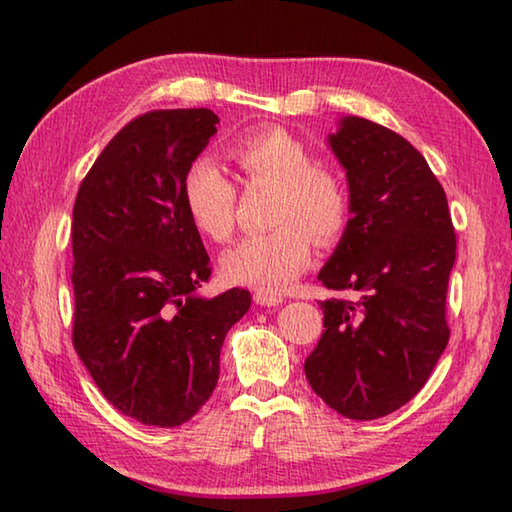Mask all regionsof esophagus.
<instances>
[{"instance_id": "34e87169", "label": "esophagus", "mask_w": 512, "mask_h": 512, "mask_svg": "<svg viewBox=\"0 0 512 512\" xmlns=\"http://www.w3.org/2000/svg\"><path fill=\"white\" fill-rule=\"evenodd\" d=\"M255 302L259 307H277L282 305V296L280 293H271V291H255Z\"/></svg>"}]
</instances>
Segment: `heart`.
I'll use <instances>...</instances> for the list:
<instances>
[{"mask_svg":"<svg viewBox=\"0 0 512 512\" xmlns=\"http://www.w3.org/2000/svg\"><path fill=\"white\" fill-rule=\"evenodd\" d=\"M228 155L248 183L275 187L271 221L275 228L241 239L221 259L230 282L259 291H282L305 271L316 244H334L350 216L343 183L316 169L307 146L282 128L239 137ZM237 189L210 160L196 162L185 180V207L196 230L212 241L230 239L235 230Z\"/></svg>","mask_w":512,"mask_h":512,"instance_id":"obj_1","label":"heart"}]
</instances>
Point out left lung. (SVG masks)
Returning a JSON list of instances; mask_svg holds the SVG:
<instances>
[{
  "instance_id": "8db88e82",
  "label": "left lung",
  "mask_w": 512,
  "mask_h": 512,
  "mask_svg": "<svg viewBox=\"0 0 512 512\" xmlns=\"http://www.w3.org/2000/svg\"><path fill=\"white\" fill-rule=\"evenodd\" d=\"M327 146L348 180L350 219L318 280L354 300L320 302L325 332L305 375L329 409L377 420L427 384L447 348L456 235L443 185L402 135L348 115Z\"/></svg>"
}]
</instances>
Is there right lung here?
<instances>
[{"label":"right lung","instance_id":"obj_1","mask_svg":"<svg viewBox=\"0 0 512 512\" xmlns=\"http://www.w3.org/2000/svg\"><path fill=\"white\" fill-rule=\"evenodd\" d=\"M216 124L207 108L133 119L74 203V348L103 397L153 427H178L210 400L225 334L250 309L246 289L198 293L210 257L185 180Z\"/></svg>","mask_w":512,"mask_h":512}]
</instances>
